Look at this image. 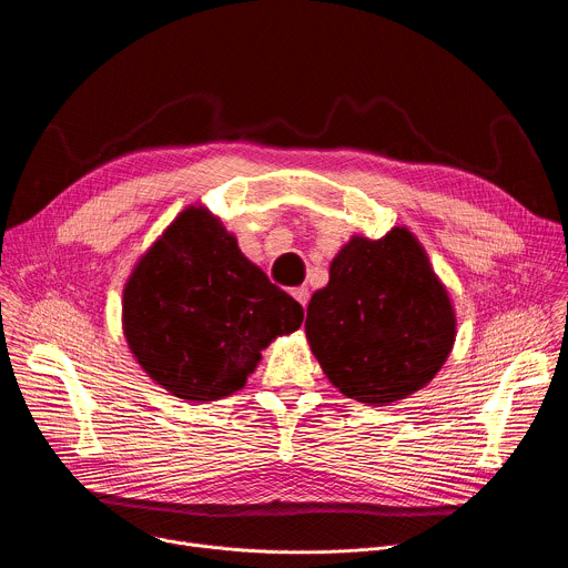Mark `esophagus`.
<instances>
[{
  "label": "esophagus",
  "mask_w": 568,
  "mask_h": 568,
  "mask_svg": "<svg viewBox=\"0 0 568 568\" xmlns=\"http://www.w3.org/2000/svg\"><path fill=\"white\" fill-rule=\"evenodd\" d=\"M292 296H294L303 307H305V305H307V301H310V292H307V287H305V285L294 287V290H292Z\"/></svg>",
  "instance_id": "34e87169"
}]
</instances>
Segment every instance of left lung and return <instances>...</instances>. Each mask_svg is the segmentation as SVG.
<instances>
[{
  "label": "left lung",
  "mask_w": 568,
  "mask_h": 568,
  "mask_svg": "<svg viewBox=\"0 0 568 568\" xmlns=\"http://www.w3.org/2000/svg\"><path fill=\"white\" fill-rule=\"evenodd\" d=\"M305 335L346 397L384 407L434 379L456 318L418 240L395 226L379 240L355 235L337 254L310 298Z\"/></svg>",
  "instance_id": "obj_1"
}]
</instances>
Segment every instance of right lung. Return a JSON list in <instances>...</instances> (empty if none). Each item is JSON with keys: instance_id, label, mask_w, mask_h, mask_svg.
Masks as SVG:
<instances>
[{"instance_id": "obj_1", "label": "right lung", "mask_w": 568, "mask_h": 568, "mask_svg": "<svg viewBox=\"0 0 568 568\" xmlns=\"http://www.w3.org/2000/svg\"><path fill=\"white\" fill-rule=\"evenodd\" d=\"M303 307L206 209H186L136 263L123 292V331L143 371L182 399L211 402L242 388Z\"/></svg>"}]
</instances>
